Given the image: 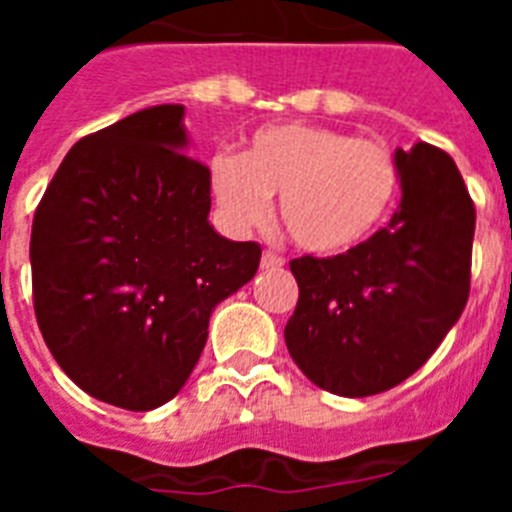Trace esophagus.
I'll list each match as a JSON object with an SVG mask.
<instances>
[{
    "instance_id": "esophagus-1",
    "label": "esophagus",
    "mask_w": 512,
    "mask_h": 512,
    "mask_svg": "<svg viewBox=\"0 0 512 512\" xmlns=\"http://www.w3.org/2000/svg\"><path fill=\"white\" fill-rule=\"evenodd\" d=\"M279 266H284L282 256L274 251H264V256H261V269H279Z\"/></svg>"
}]
</instances>
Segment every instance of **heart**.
Instances as JSON below:
<instances>
[{"instance_id": "b5f03b06", "label": "heart", "mask_w": 512, "mask_h": 512, "mask_svg": "<svg viewBox=\"0 0 512 512\" xmlns=\"http://www.w3.org/2000/svg\"><path fill=\"white\" fill-rule=\"evenodd\" d=\"M400 187L390 148L323 125L284 122L251 135L241 158L215 153L210 192L235 233L261 225L269 197L289 238L312 253H341L374 233Z\"/></svg>"}]
</instances>
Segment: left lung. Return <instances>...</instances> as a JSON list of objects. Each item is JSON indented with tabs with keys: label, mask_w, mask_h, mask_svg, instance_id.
<instances>
[{
	"label": "left lung",
	"mask_w": 512,
	"mask_h": 512,
	"mask_svg": "<svg viewBox=\"0 0 512 512\" xmlns=\"http://www.w3.org/2000/svg\"><path fill=\"white\" fill-rule=\"evenodd\" d=\"M395 164L402 200L387 228L338 256L289 261L300 300L284 341L302 374L333 395L405 382L469 300L474 202L454 158L415 143Z\"/></svg>",
	"instance_id": "left-lung-1"
}]
</instances>
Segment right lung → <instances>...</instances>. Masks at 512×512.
<instances>
[{"instance_id":"1","label":"right lung","mask_w":512,"mask_h":512,"mask_svg":"<svg viewBox=\"0 0 512 512\" xmlns=\"http://www.w3.org/2000/svg\"><path fill=\"white\" fill-rule=\"evenodd\" d=\"M182 104L81 138L33 217V305L53 359L87 395L153 410L192 374L217 302L251 282L261 246L210 225V169Z\"/></svg>"}]
</instances>
